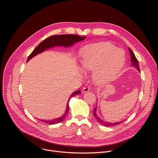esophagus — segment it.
I'll list each match as a JSON object with an SVG mask.
<instances>
[{"label":"esophagus","mask_w":158,"mask_h":158,"mask_svg":"<svg viewBox=\"0 0 158 158\" xmlns=\"http://www.w3.org/2000/svg\"><path fill=\"white\" fill-rule=\"evenodd\" d=\"M90 89H91V87H90L89 86H85V87H84L83 89H82V93H87V92H88L89 90H90Z\"/></svg>","instance_id":"esophagus-1"}]
</instances>
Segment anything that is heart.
<instances>
[{
  "instance_id": "heart-1",
  "label": "heart",
  "mask_w": 158,
  "mask_h": 158,
  "mask_svg": "<svg viewBox=\"0 0 158 158\" xmlns=\"http://www.w3.org/2000/svg\"><path fill=\"white\" fill-rule=\"evenodd\" d=\"M81 65L86 71H94V79L99 84L114 80L125 62L124 52L110 42H99L83 47Z\"/></svg>"
}]
</instances>
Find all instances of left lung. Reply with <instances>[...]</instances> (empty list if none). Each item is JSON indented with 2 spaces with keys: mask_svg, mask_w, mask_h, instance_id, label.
<instances>
[{
  "mask_svg": "<svg viewBox=\"0 0 158 158\" xmlns=\"http://www.w3.org/2000/svg\"><path fill=\"white\" fill-rule=\"evenodd\" d=\"M129 51H130V54H131V65L133 67H135L138 70V71H140L139 69V63H138V60L137 59V58L136 57V56H135L134 54L132 52V50L129 48ZM96 107L94 109V111H93V114H94V117L96 118L97 121L101 124L105 126H116V125H118L120 123H121L123 121H120V122H118V123H109V122H106V121H102V119H101L97 115H96Z\"/></svg>",
  "mask_w": 158,
  "mask_h": 158,
  "instance_id": "obj_1",
  "label": "left lung"
}]
</instances>
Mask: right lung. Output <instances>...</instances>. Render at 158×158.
Instances as JSON below:
<instances>
[{
    "mask_svg": "<svg viewBox=\"0 0 158 158\" xmlns=\"http://www.w3.org/2000/svg\"><path fill=\"white\" fill-rule=\"evenodd\" d=\"M85 38V36L81 37L76 34L54 35L50 36L46 38V39H44L38 45V46L34 49V50L32 52V53L29 56L27 61H29L32 57H34L37 54L43 52L44 51L48 49L49 48H51L54 46H64L65 47H69V46H73V45L76 42L84 40ZM81 93V92L80 90H77V91H75L71 94L69 99L68 100V102H67L65 113L61 117L57 119H54L53 120H40V121L45 123L49 124H54L62 121L65 119V118L66 117L67 113H68L69 112V100L71 99V98L80 94Z\"/></svg>",
    "mask_w": 158,
    "mask_h": 158,
    "instance_id": "1",
    "label": "right lung"
}]
</instances>
